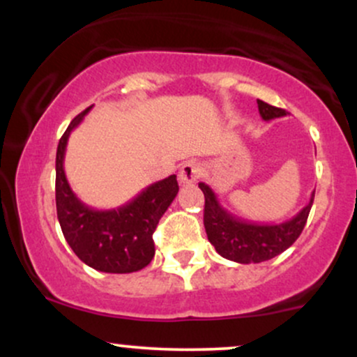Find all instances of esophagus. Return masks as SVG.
<instances>
[{
	"label": "esophagus",
	"mask_w": 357,
	"mask_h": 357,
	"mask_svg": "<svg viewBox=\"0 0 357 357\" xmlns=\"http://www.w3.org/2000/svg\"><path fill=\"white\" fill-rule=\"evenodd\" d=\"M202 174H203L202 165H198V162H195V161H188V162H184V165L181 166V169H179V183L191 184V183L198 181V179L202 178Z\"/></svg>",
	"instance_id": "esophagus-1"
}]
</instances>
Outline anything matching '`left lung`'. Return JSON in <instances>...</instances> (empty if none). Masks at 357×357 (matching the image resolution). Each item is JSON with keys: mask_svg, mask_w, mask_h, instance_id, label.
<instances>
[{"mask_svg": "<svg viewBox=\"0 0 357 357\" xmlns=\"http://www.w3.org/2000/svg\"><path fill=\"white\" fill-rule=\"evenodd\" d=\"M257 104L264 121L287 116L284 109L273 107L264 100H257ZM198 186L204 195L203 221L208 240L221 257L236 264H260L280 255L294 245L304 230L315 195L314 191L309 203L290 220L282 223H255L240 218L221 206L218 196L208 184L199 183Z\"/></svg>", "mask_w": 357, "mask_h": 357, "instance_id": "left-lung-1", "label": "left lung"}]
</instances>
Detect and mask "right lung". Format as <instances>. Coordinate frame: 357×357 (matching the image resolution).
Returning <instances> with one entry per match:
<instances>
[{"label":"right lung","mask_w":357,"mask_h":357,"mask_svg":"<svg viewBox=\"0 0 357 357\" xmlns=\"http://www.w3.org/2000/svg\"><path fill=\"white\" fill-rule=\"evenodd\" d=\"M90 109L73 119L56 147V216L65 240L85 265L105 273L137 272L153 260V233L178 195V181L176 174H171L112 210H96L82 203L67 181L63 159L72 130Z\"/></svg>","instance_id":"1"}]
</instances>
